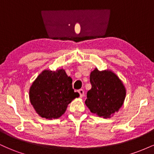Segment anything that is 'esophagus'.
<instances>
[{
    "label": "esophagus",
    "instance_id": "obj_1",
    "mask_svg": "<svg viewBox=\"0 0 154 154\" xmlns=\"http://www.w3.org/2000/svg\"><path fill=\"white\" fill-rule=\"evenodd\" d=\"M78 93H79V97H80V98H82V97L84 96L85 92H84V91H83L82 89H79V91H78Z\"/></svg>",
    "mask_w": 154,
    "mask_h": 154
}]
</instances>
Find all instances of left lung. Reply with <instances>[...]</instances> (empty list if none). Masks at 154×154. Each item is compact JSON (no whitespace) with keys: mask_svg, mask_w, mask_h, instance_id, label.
<instances>
[{"mask_svg":"<svg viewBox=\"0 0 154 154\" xmlns=\"http://www.w3.org/2000/svg\"><path fill=\"white\" fill-rule=\"evenodd\" d=\"M92 88L85 100L90 111L100 117L110 118L123 105L126 89L118 76L111 70L95 68L90 75Z\"/></svg>","mask_w":154,"mask_h":154,"instance_id":"8db88e82","label":"left lung"}]
</instances>
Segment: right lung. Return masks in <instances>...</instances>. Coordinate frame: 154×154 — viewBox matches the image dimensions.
I'll list each match as a JSON object with an SVG mask.
<instances>
[{"label":"right lung","instance_id":"1","mask_svg":"<svg viewBox=\"0 0 154 154\" xmlns=\"http://www.w3.org/2000/svg\"><path fill=\"white\" fill-rule=\"evenodd\" d=\"M30 103L39 116L48 119L62 116L68 105L79 94L72 88V79L63 69L43 70L29 91Z\"/></svg>","mask_w":154,"mask_h":154}]
</instances>
